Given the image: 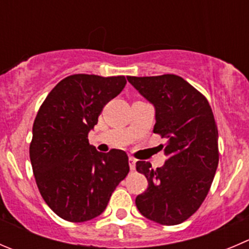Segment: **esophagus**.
Returning a JSON list of instances; mask_svg holds the SVG:
<instances>
[{
  "instance_id": "obj_1",
  "label": "esophagus",
  "mask_w": 249,
  "mask_h": 249,
  "mask_svg": "<svg viewBox=\"0 0 249 249\" xmlns=\"http://www.w3.org/2000/svg\"><path fill=\"white\" fill-rule=\"evenodd\" d=\"M129 165H130V169H131V171H134L135 168H136V159L132 158V157H130V158H129Z\"/></svg>"
}]
</instances>
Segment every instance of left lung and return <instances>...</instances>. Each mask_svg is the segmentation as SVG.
<instances>
[{
  "instance_id": "1",
  "label": "left lung",
  "mask_w": 249,
  "mask_h": 249,
  "mask_svg": "<svg viewBox=\"0 0 249 249\" xmlns=\"http://www.w3.org/2000/svg\"><path fill=\"white\" fill-rule=\"evenodd\" d=\"M127 81L154 106L153 132L165 137L168 160L152 169L137 161L148 187L136 197L144 218L178 225L187 220L208 195L219 163L218 127L207 98L181 76H126Z\"/></svg>"
}]
</instances>
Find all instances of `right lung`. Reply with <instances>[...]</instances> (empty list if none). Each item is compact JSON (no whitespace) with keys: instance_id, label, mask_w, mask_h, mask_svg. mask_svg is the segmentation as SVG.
I'll return each mask as SVG.
<instances>
[{"instance_id":"obj_1","label":"right lung","mask_w":249,"mask_h":249,"mask_svg":"<svg viewBox=\"0 0 249 249\" xmlns=\"http://www.w3.org/2000/svg\"><path fill=\"white\" fill-rule=\"evenodd\" d=\"M125 85V76L74 74L59 81L38 109L31 166L42 198L64 220L83 223L102 214L129 173L124 151L102 153L88 139L103 107Z\"/></svg>"}]
</instances>
